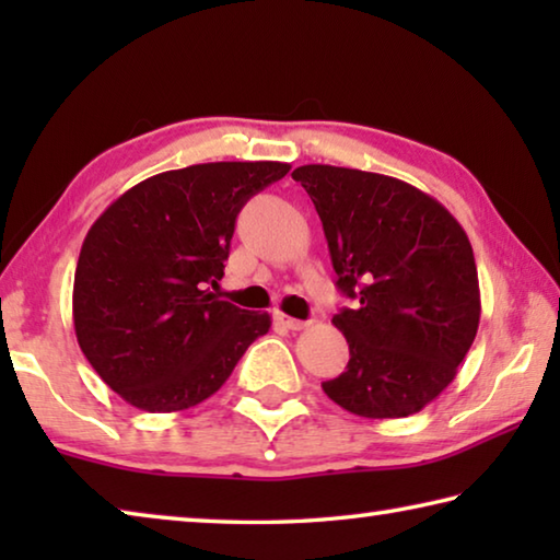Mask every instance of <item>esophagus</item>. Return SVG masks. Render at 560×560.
Here are the masks:
<instances>
[{
  "label": "esophagus",
  "instance_id": "obj_1",
  "mask_svg": "<svg viewBox=\"0 0 560 560\" xmlns=\"http://www.w3.org/2000/svg\"><path fill=\"white\" fill-rule=\"evenodd\" d=\"M273 318H277V324H279V326H283V328H289V330H303V328H306V326H308V324H306V320L291 318V316H287V314H277V316H273Z\"/></svg>",
  "mask_w": 560,
  "mask_h": 560
}]
</instances>
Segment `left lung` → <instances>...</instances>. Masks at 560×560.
<instances>
[{
  "label": "left lung",
  "instance_id": "1",
  "mask_svg": "<svg viewBox=\"0 0 560 560\" xmlns=\"http://www.w3.org/2000/svg\"><path fill=\"white\" fill-rule=\"evenodd\" d=\"M291 177L324 224L338 289L360 301L334 316L350 360L324 393L368 420L420 412L454 381L479 328L467 234L402 179L334 165H301Z\"/></svg>",
  "mask_w": 560,
  "mask_h": 560
}]
</instances>
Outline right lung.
I'll list each match as a JSON object with an SVG mask.
<instances>
[{
	"instance_id": "obj_1",
	"label": "right lung",
	"mask_w": 560,
	"mask_h": 560,
	"mask_svg": "<svg viewBox=\"0 0 560 560\" xmlns=\"http://www.w3.org/2000/svg\"><path fill=\"white\" fill-rule=\"evenodd\" d=\"M287 163L167 170L122 192L86 234L73 328L113 393L145 412L200 405L232 375L271 316L220 301L236 214Z\"/></svg>"
}]
</instances>
